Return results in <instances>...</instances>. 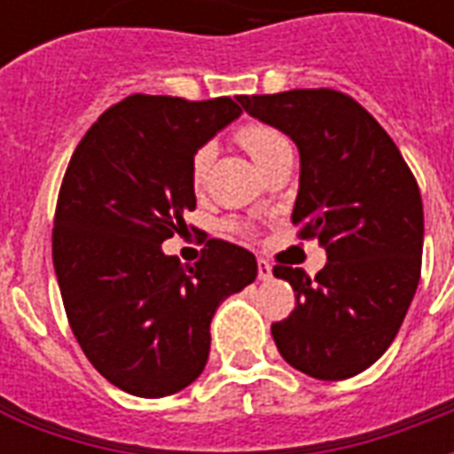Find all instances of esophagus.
<instances>
[{
    "mask_svg": "<svg viewBox=\"0 0 454 454\" xmlns=\"http://www.w3.org/2000/svg\"><path fill=\"white\" fill-rule=\"evenodd\" d=\"M273 278V266L268 261H259V280H270Z\"/></svg>",
    "mask_w": 454,
    "mask_h": 454,
    "instance_id": "esophagus-1",
    "label": "esophagus"
}]
</instances>
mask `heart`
<instances>
[{"mask_svg":"<svg viewBox=\"0 0 454 454\" xmlns=\"http://www.w3.org/2000/svg\"><path fill=\"white\" fill-rule=\"evenodd\" d=\"M237 140L244 150L249 152L251 159L263 167L273 152H278L280 147H286L287 140L270 125H261V122H249V125H241L237 130ZM210 159H213V150L210 147H200V150L193 154V161H191V181L193 186H200L205 181V174H207V167H210Z\"/></svg>","mask_w":454,"mask_h":454,"instance_id":"b5f03b06","label":"heart"}]
</instances>
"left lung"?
Wrapping results in <instances>:
<instances>
[{"label": "left lung", "instance_id": "1", "mask_svg": "<svg viewBox=\"0 0 454 454\" xmlns=\"http://www.w3.org/2000/svg\"><path fill=\"white\" fill-rule=\"evenodd\" d=\"M239 104L297 145L293 224L326 251L314 278L273 268L297 297L290 317L270 326L273 340L304 375H358L395 340L421 280L419 184L382 125L340 91L293 89Z\"/></svg>", "mask_w": 454, "mask_h": 454}]
</instances>
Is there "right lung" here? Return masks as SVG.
<instances>
[{"label": "right lung", "mask_w": 454, "mask_h": 454, "mask_svg": "<svg viewBox=\"0 0 454 454\" xmlns=\"http://www.w3.org/2000/svg\"><path fill=\"white\" fill-rule=\"evenodd\" d=\"M241 115L230 96H128L82 137L59 188L52 263L89 363L122 392L157 399L203 372L217 307L256 280L254 254L210 239L184 266L161 244L195 210L191 161Z\"/></svg>", "instance_id": "add662e5"}]
</instances>
